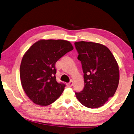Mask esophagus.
<instances>
[{
  "label": "esophagus",
  "instance_id": "34e87169",
  "mask_svg": "<svg viewBox=\"0 0 134 134\" xmlns=\"http://www.w3.org/2000/svg\"><path fill=\"white\" fill-rule=\"evenodd\" d=\"M73 82L71 80V81H70L69 83H68L67 84V85L68 86H73Z\"/></svg>",
  "mask_w": 134,
  "mask_h": 134
}]
</instances>
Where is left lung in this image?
Wrapping results in <instances>:
<instances>
[{"mask_svg": "<svg viewBox=\"0 0 134 134\" xmlns=\"http://www.w3.org/2000/svg\"><path fill=\"white\" fill-rule=\"evenodd\" d=\"M82 63L84 88L76 92L82 105L96 109L105 104L115 94L119 82V69L110 49L103 44L92 42L75 43Z\"/></svg>", "mask_w": 134, "mask_h": 134, "instance_id": "1", "label": "left lung"}]
</instances>
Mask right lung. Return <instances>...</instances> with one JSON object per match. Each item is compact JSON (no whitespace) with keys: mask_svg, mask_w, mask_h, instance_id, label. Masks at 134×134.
<instances>
[{"mask_svg":"<svg viewBox=\"0 0 134 134\" xmlns=\"http://www.w3.org/2000/svg\"><path fill=\"white\" fill-rule=\"evenodd\" d=\"M73 49L67 40L41 39L25 52L20 65L21 82L27 97L36 104L48 105L62 94L65 85L57 82L55 65Z\"/></svg>","mask_w":134,"mask_h":134,"instance_id":"add662e5","label":"right lung"}]
</instances>
